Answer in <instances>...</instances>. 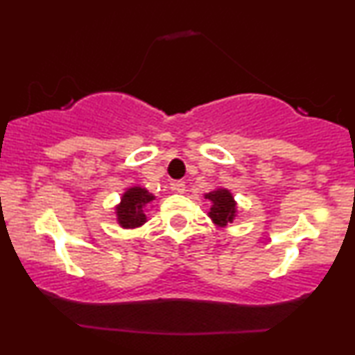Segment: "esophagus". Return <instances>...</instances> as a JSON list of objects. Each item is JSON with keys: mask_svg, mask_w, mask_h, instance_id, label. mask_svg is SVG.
I'll list each match as a JSON object with an SVG mask.
<instances>
[{"mask_svg": "<svg viewBox=\"0 0 355 355\" xmlns=\"http://www.w3.org/2000/svg\"><path fill=\"white\" fill-rule=\"evenodd\" d=\"M173 191H176L178 193H184V192H186V182H182V181L174 182L173 184Z\"/></svg>", "mask_w": 355, "mask_h": 355, "instance_id": "obj_1", "label": "esophagus"}]
</instances>
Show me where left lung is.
Returning <instances> with one entry per match:
<instances>
[{"instance_id": "8db88e82", "label": "left lung", "mask_w": 355, "mask_h": 355, "mask_svg": "<svg viewBox=\"0 0 355 355\" xmlns=\"http://www.w3.org/2000/svg\"><path fill=\"white\" fill-rule=\"evenodd\" d=\"M207 198H210L213 203L210 208V218L216 225L226 226L227 223H232L236 213V202L230 191L218 189V191L207 193Z\"/></svg>"}]
</instances>
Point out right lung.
<instances>
[{
    "mask_svg": "<svg viewBox=\"0 0 355 355\" xmlns=\"http://www.w3.org/2000/svg\"><path fill=\"white\" fill-rule=\"evenodd\" d=\"M152 193H148L142 187H132L124 193L121 203L116 208L118 213V221L123 227H137L142 226L147 218H145L144 207L153 200Z\"/></svg>",
    "mask_w": 355,
    "mask_h": 355,
    "instance_id": "1",
    "label": "right lung"
}]
</instances>
